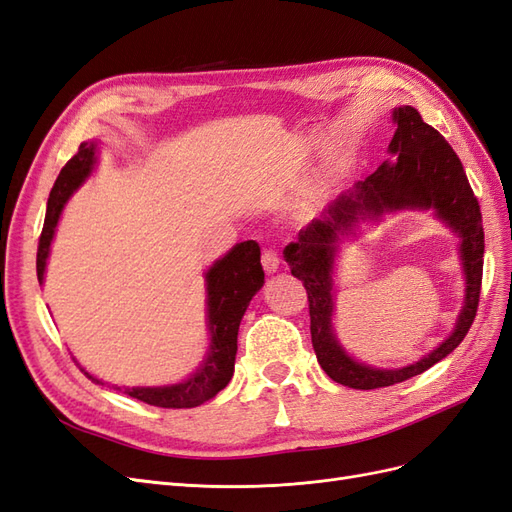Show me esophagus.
Returning a JSON list of instances; mask_svg holds the SVG:
<instances>
[{"mask_svg":"<svg viewBox=\"0 0 512 512\" xmlns=\"http://www.w3.org/2000/svg\"><path fill=\"white\" fill-rule=\"evenodd\" d=\"M262 269L267 273H275L280 269V256H277L275 250H265L262 252Z\"/></svg>","mask_w":512,"mask_h":512,"instance_id":"1","label":"esophagus"}]
</instances>
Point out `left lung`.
<instances>
[{"label":"left lung","instance_id":"1","mask_svg":"<svg viewBox=\"0 0 512 512\" xmlns=\"http://www.w3.org/2000/svg\"><path fill=\"white\" fill-rule=\"evenodd\" d=\"M393 119L397 130L389 151L395 153L397 160L384 162L376 173L356 183L350 192L337 196L324 209L320 220L303 228L299 239L288 243L284 250L290 273L299 277L307 290L309 331L320 367L335 382L361 391L410 380L451 354L472 327L480 301V284H483V215L457 153L436 128L423 121L416 108L399 106ZM401 206H433L460 232L464 270L469 280L467 305L454 335L425 360L401 370H374L352 362L332 337V254L338 235L363 214H379L386 208Z\"/></svg>","mask_w":512,"mask_h":512}]
</instances>
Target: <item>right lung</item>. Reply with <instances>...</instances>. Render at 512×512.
Listing matches in <instances>:
<instances>
[{
	"label": "right lung",
	"instance_id": "add662e5",
	"mask_svg": "<svg viewBox=\"0 0 512 512\" xmlns=\"http://www.w3.org/2000/svg\"><path fill=\"white\" fill-rule=\"evenodd\" d=\"M94 143H81L79 151L61 168V173L53 185L49 205H46V218L38 241L36 271L38 282L44 277L46 256H49L51 239L55 235V226L59 213L64 209L68 196L79 188L89 175L96 160ZM265 282V271L260 265V247L256 241H243L215 262L207 271V305H209V331H211V350L205 365L200 367L192 378L175 386L164 389H126L123 393L145 401L149 406L158 408H196L205 404L211 397L218 395L230 382L235 371L237 356V333L239 324L250 305L254 294ZM94 382L104 384L89 376ZM117 389V386H115ZM121 391V389H119Z\"/></svg>",
	"mask_w": 512,
	"mask_h": 512
}]
</instances>
